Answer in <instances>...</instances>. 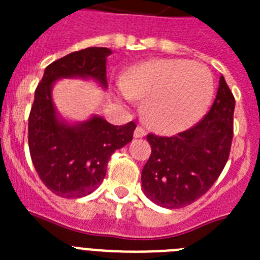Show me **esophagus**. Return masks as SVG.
Here are the masks:
<instances>
[{
  "instance_id": "34e87169",
  "label": "esophagus",
  "mask_w": 260,
  "mask_h": 260,
  "mask_svg": "<svg viewBox=\"0 0 260 260\" xmlns=\"http://www.w3.org/2000/svg\"><path fill=\"white\" fill-rule=\"evenodd\" d=\"M134 136L136 139L144 138V136H146V131L143 129L142 126H136V129H135V132H134Z\"/></svg>"
}]
</instances>
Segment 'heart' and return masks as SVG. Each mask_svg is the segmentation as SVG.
<instances>
[{"mask_svg":"<svg viewBox=\"0 0 260 260\" xmlns=\"http://www.w3.org/2000/svg\"><path fill=\"white\" fill-rule=\"evenodd\" d=\"M124 102H142V117L155 132L174 135L197 124L209 108L214 79L206 66L159 59L131 67L116 89Z\"/></svg>","mask_w":260,"mask_h":260,"instance_id":"obj_1","label":"heart"}]
</instances>
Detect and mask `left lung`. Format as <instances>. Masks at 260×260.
<instances>
[{
    "mask_svg": "<svg viewBox=\"0 0 260 260\" xmlns=\"http://www.w3.org/2000/svg\"><path fill=\"white\" fill-rule=\"evenodd\" d=\"M235 98L221 75L209 113L177 136L150 134L151 156L142 171L143 191L167 209L183 208L204 196L221 174L234 136Z\"/></svg>",
    "mask_w": 260,
    "mask_h": 260,
    "instance_id": "obj_1",
    "label": "left lung"
}]
</instances>
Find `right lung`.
<instances>
[{"label":"right lung","mask_w":260,"mask_h":260,"mask_svg":"<svg viewBox=\"0 0 260 260\" xmlns=\"http://www.w3.org/2000/svg\"><path fill=\"white\" fill-rule=\"evenodd\" d=\"M112 50L89 47L46 67L29 113L28 144L34 166L48 189L59 197L81 198L93 193L106 175L110 155L132 140L134 121L113 125L98 114L85 121L60 116L52 98L59 79L81 78L108 89L106 59Z\"/></svg>","instance_id":"add662e5"}]
</instances>
